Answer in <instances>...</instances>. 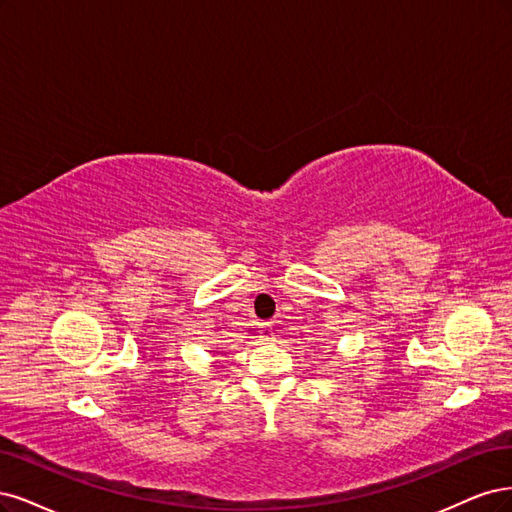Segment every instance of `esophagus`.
<instances>
[{
	"instance_id": "esophagus-1",
	"label": "esophagus",
	"mask_w": 512,
	"mask_h": 512,
	"mask_svg": "<svg viewBox=\"0 0 512 512\" xmlns=\"http://www.w3.org/2000/svg\"><path fill=\"white\" fill-rule=\"evenodd\" d=\"M259 334L263 340H270L274 336V329H272V323H261L259 325Z\"/></svg>"
}]
</instances>
